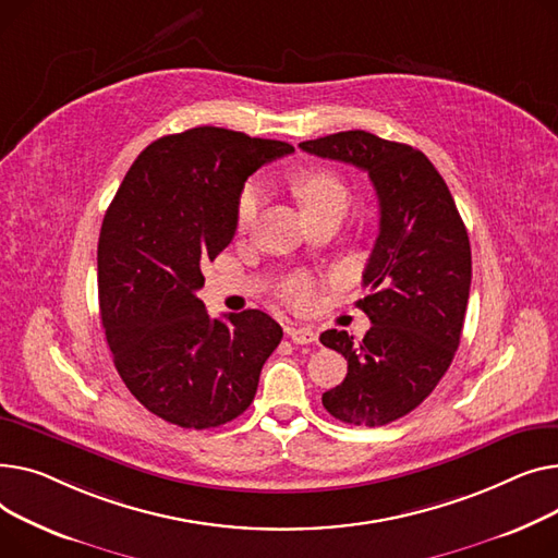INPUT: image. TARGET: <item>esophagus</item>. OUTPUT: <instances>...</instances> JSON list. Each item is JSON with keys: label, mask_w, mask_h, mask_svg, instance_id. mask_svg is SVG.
<instances>
[{"label": "esophagus", "mask_w": 558, "mask_h": 558, "mask_svg": "<svg viewBox=\"0 0 558 558\" xmlns=\"http://www.w3.org/2000/svg\"><path fill=\"white\" fill-rule=\"evenodd\" d=\"M286 333L294 344H311L317 340V333L311 329V326H288Z\"/></svg>", "instance_id": "1"}]
</instances>
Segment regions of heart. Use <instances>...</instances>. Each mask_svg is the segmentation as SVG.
Here are the masks:
<instances>
[{
  "label": "heart",
  "mask_w": 558,
  "mask_h": 558,
  "mask_svg": "<svg viewBox=\"0 0 558 558\" xmlns=\"http://www.w3.org/2000/svg\"><path fill=\"white\" fill-rule=\"evenodd\" d=\"M292 191L298 195V201L302 203L304 211H313L319 207H326L331 203H347L349 198V191L344 186V182L329 169H306L302 173L294 175L292 180ZM258 201H260V191L256 184H245L243 191L239 193V201H236V222L239 227H245L252 222V218L256 216L258 209ZM290 298L304 304L311 300V281L300 277L290 281L288 286Z\"/></svg>",
  "instance_id": "1"
}]
</instances>
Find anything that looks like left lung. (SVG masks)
Here are the masks:
<instances>
[{
	"label": "left lung",
	"instance_id": "left-lung-1",
	"mask_svg": "<svg viewBox=\"0 0 558 558\" xmlns=\"http://www.w3.org/2000/svg\"><path fill=\"white\" fill-rule=\"evenodd\" d=\"M302 150L367 171L380 205L378 239L363 272L372 322L355 342L324 331L347 357V378L322 395L326 412L351 425H385L430 397L460 347L471 290V243L452 195L421 150L347 130Z\"/></svg>",
	"mask_w": 558,
	"mask_h": 558
}]
</instances>
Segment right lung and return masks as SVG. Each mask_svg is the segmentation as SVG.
Returning a JSON list of instances; mask_svg holds the SVG:
<instances>
[{"label":"right lung","instance_id":"right-lung-1","mask_svg":"<svg viewBox=\"0 0 558 558\" xmlns=\"http://www.w3.org/2000/svg\"><path fill=\"white\" fill-rule=\"evenodd\" d=\"M294 148L214 125L140 153L98 236V306L114 367L148 412L180 428H216L254 401L281 326L264 311L211 319L203 266L236 232L245 180Z\"/></svg>","mask_w":558,"mask_h":558}]
</instances>
